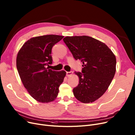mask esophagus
<instances>
[{
    "label": "esophagus",
    "mask_w": 135,
    "mask_h": 135,
    "mask_svg": "<svg viewBox=\"0 0 135 135\" xmlns=\"http://www.w3.org/2000/svg\"><path fill=\"white\" fill-rule=\"evenodd\" d=\"M72 74H73V72H72V71H70V72H67L66 73V75H67V76H71Z\"/></svg>",
    "instance_id": "1"
}]
</instances>
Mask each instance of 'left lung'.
<instances>
[{
  "mask_svg": "<svg viewBox=\"0 0 135 135\" xmlns=\"http://www.w3.org/2000/svg\"><path fill=\"white\" fill-rule=\"evenodd\" d=\"M63 41L74 58L80 60L82 73L78 85L73 89L78 100L91 103L101 97L110 85L116 71V58L111 50L102 41L89 36L66 37Z\"/></svg>",
  "mask_w": 135,
  "mask_h": 135,
  "instance_id": "1",
  "label": "left lung"
}]
</instances>
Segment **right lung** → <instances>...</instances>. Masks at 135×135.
Listing matches in <instances>:
<instances>
[{
	"mask_svg": "<svg viewBox=\"0 0 135 135\" xmlns=\"http://www.w3.org/2000/svg\"><path fill=\"white\" fill-rule=\"evenodd\" d=\"M63 37L50 34L32 38L17 54L16 67L21 80L28 93L38 102L54 101L66 76L65 70L57 72L46 67L52 63V47Z\"/></svg>",
	"mask_w": 135,
	"mask_h": 135,
	"instance_id": "obj_1",
	"label": "right lung"
}]
</instances>
